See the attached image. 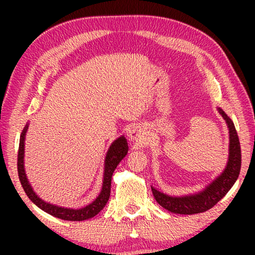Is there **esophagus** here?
Returning a JSON list of instances; mask_svg holds the SVG:
<instances>
[{"mask_svg":"<svg viewBox=\"0 0 255 255\" xmlns=\"http://www.w3.org/2000/svg\"><path fill=\"white\" fill-rule=\"evenodd\" d=\"M129 138H130L132 141H139V143H141V141L145 139L143 132H141L140 130H138V129H136V128L131 129V130L129 131Z\"/></svg>","mask_w":255,"mask_h":255,"instance_id":"obj_1","label":"esophagus"}]
</instances>
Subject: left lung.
I'll return each instance as SVG.
<instances>
[{"mask_svg":"<svg viewBox=\"0 0 255 255\" xmlns=\"http://www.w3.org/2000/svg\"><path fill=\"white\" fill-rule=\"evenodd\" d=\"M218 111L226 122L228 129H230V155H228L226 169L204 191L196 193V195L171 197L152 188L153 196L155 200L157 201V204L166 210L171 211V213L195 215L213 208L222 198L225 197L226 193L230 191V189L234 185L237 178H239L242 163L239 135H237L234 124L227 117L225 112L222 109H218Z\"/></svg>","mask_w":255,"mask_h":255,"instance_id":"8db88e82","label":"left lung"}]
</instances>
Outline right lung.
<instances>
[{"mask_svg": "<svg viewBox=\"0 0 255 255\" xmlns=\"http://www.w3.org/2000/svg\"><path fill=\"white\" fill-rule=\"evenodd\" d=\"M28 125L24 127V129L21 132L20 141H19V150H18V174L21 185L27 193L29 199L31 200L34 205L39 207L46 213H48L55 217L64 219V221H71V222H81L85 221V219L92 218L94 216L98 215L103 209V207L107 205L108 200L110 197L111 191V178L114 174V171L116 170L120 161L126 156L128 152V144L127 139L124 136L119 137L116 139L112 145L110 146L109 150L107 153L106 157V167H105V175H103V185L100 195L94 200L92 204L84 207L81 209H70V208H63V207L50 205L48 202H45L38 197L36 193L33 192L31 185L29 184L27 176L24 173L23 167V153H24V136L27 132Z\"/></svg>", "mask_w": 255, "mask_h": 255, "instance_id": "1", "label": "right lung"}]
</instances>
